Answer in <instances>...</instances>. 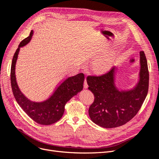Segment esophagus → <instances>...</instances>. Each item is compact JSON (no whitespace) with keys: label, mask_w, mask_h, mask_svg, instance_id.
I'll return each instance as SVG.
<instances>
[{"label":"esophagus","mask_w":159,"mask_h":159,"mask_svg":"<svg viewBox=\"0 0 159 159\" xmlns=\"http://www.w3.org/2000/svg\"><path fill=\"white\" fill-rule=\"evenodd\" d=\"M84 88H87V87H88V84H87V80H86V79H85V80H84Z\"/></svg>","instance_id":"esophagus-1"}]
</instances>
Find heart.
Segmentation results:
<instances>
[{
	"mask_svg": "<svg viewBox=\"0 0 159 159\" xmlns=\"http://www.w3.org/2000/svg\"><path fill=\"white\" fill-rule=\"evenodd\" d=\"M113 52L108 51L97 57L92 64V67L97 72H106L111 67L113 63Z\"/></svg>",
	"mask_w": 159,
	"mask_h": 159,
	"instance_id": "heart-1",
	"label": "heart"
}]
</instances>
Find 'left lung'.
<instances>
[{
    "instance_id": "obj_1",
    "label": "left lung",
    "mask_w": 159,
    "mask_h": 159,
    "mask_svg": "<svg viewBox=\"0 0 159 159\" xmlns=\"http://www.w3.org/2000/svg\"><path fill=\"white\" fill-rule=\"evenodd\" d=\"M139 80L133 89L120 90L115 84L117 67L100 76H88L87 82L94 95V102L89 115L95 124L105 128H112L126 124L138 112L149 88V71L143 51L139 52Z\"/></svg>"
}]
</instances>
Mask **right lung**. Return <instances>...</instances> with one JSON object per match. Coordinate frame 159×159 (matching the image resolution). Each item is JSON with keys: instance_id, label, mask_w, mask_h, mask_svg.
Here are the masks:
<instances>
[{"instance_id": "1", "label": "right lung", "mask_w": 159, "mask_h": 159, "mask_svg": "<svg viewBox=\"0 0 159 159\" xmlns=\"http://www.w3.org/2000/svg\"><path fill=\"white\" fill-rule=\"evenodd\" d=\"M33 35L34 31L31 30L30 35L21 41L14 53L10 71L11 86L18 104L33 120L41 125H51L62 118L66 104L83 89L85 76L83 73H80L67 78L57 87L52 95L44 101L34 102L27 98L19 89L15 69L20 48L30 42Z\"/></svg>"}]
</instances>
